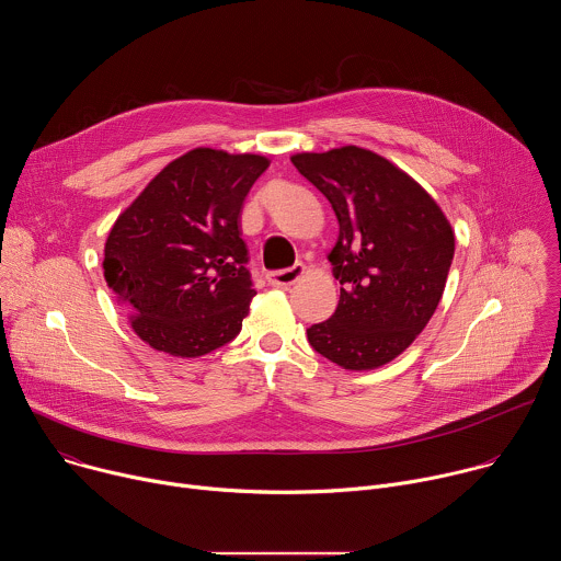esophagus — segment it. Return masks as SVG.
I'll return each mask as SVG.
<instances>
[{"label": "esophagus", "mask_w": 561, "mask_h": 561, "mask_svg": "<svg viewBox=\"0 0 561 561\" xmlns=\"http://www.w3.org/2000/svg\"><path fill=\"white\" fill-rule=\"evenodd\" d=\"M304 273H306V266H304V264H295V266H290V268L268 273L266 279H268L271 286H290V284H295Z\"/></svg>", "instance_id": "1"}]
</instances>
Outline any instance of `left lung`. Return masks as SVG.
<instances>
[{
    "label": "left lung",
    "mask_w": 561,
    "mask_h": 561,
    "mask_svg": "<svg viewBox=\"0 0 561 561\" xmlns=\"http://www.w3.org/2000/svg\"><path fill=\"white\" fill-rule=\"evenodd\" d=\"M290 162L340 221L329 260L340 304L308 344L346 370H370L402 355L426 329L455 255L453 228L435 199L381 154L342 146Z\"/></svg>",
    "instance_id": "left-lung-1"
}]
</instances>
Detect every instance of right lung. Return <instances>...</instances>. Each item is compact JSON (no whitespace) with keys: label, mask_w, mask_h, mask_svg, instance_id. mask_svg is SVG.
Listing matches in <instances>:
<instances>
[{"label":"right lung","mask_w":561,"mask_h":561,"mask_svg":"<svg viewBox=\"0 0 561 561\" xmlns=\"http://www.w3.org/2000/svg\"><path fill=\"white\" fill-rule=\"evenodd\" d=\"M268 164L262 154L188 150L113 224L104 277L154 351L202 357L242 331L255 288L239 219Z\"/></svg>","instance_id":"1"}]
</instances>
